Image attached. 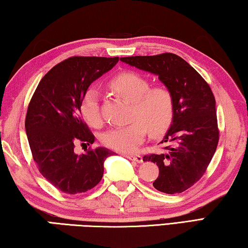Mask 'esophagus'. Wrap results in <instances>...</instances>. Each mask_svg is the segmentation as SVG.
Segmentation results:
<instances>
[{"label":"esophagus","mask_w":248,"mask_h":248,"mask_svg":"<svg viewBox=\"0 0 248 248\" xmlns=\"http://www.w3.org/2000/svg\"><path fill=\"white\" fill-rule=\"evenodd\" d=\"M124 156L136 163H142V161H143V157H142L139 154H125Z\"/></svg>","instance_id":"34e87169"}]
</instances>
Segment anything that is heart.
I'll list each match as a JSON object with an SVG mask.
<instances>
[{"mask_svg":"<svg viewBox=\"0 0 248 248\" xmlns=\"http://www.w3.org/2000/svg\"><path fill=\"white\" fill-rule=\"evenodd\" d=\"M109 87L129 104H132L127 125L108 130L103 136V143L118 152H134L143 143L148 130L153 137L161 136L170 127L174 118L173 95L164 86L151 87L145 78L133 72L117 75ZM81 111L93 127L102 124L99 110V94L89 90L84 95Z\"/></svg>","mask_w":248,"mask_h":248,"instance_id":"obj_1","label":"heart"}]
</instances>
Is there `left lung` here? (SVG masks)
Masks as SVG:
<instances>
[{"mask_svg":"<svg viewBox=\"0 0 248 248\" xmlns=\"http://www.w3.org/2000/svg\"><path fill=\"white\" fill-rule=\"evenodd\" d=\"M120 60L158 77L174 98V118L163 138L165 152L143 156L158 166L153 186L165 194H179L198 182L219 142L216 99L202 77L174 53L136 56Z\"/></svg>","mask_w":248,"mask_h":248,"instance_id":"8db88e82","label":"left lung"}]
</instances>
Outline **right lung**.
Listing matches in <instances>:
<instances>
[{
	"label": "right lung",
	"mask_w": 248,
	"mask_h": 248,
	"mask_svg": "<svg viewBox=\"0 0 248 248\" xmlns=\"http://www.w3.org/2000/svg\"><path fill=\"white\" fill-rule=\"evenodd\" d=\"M119 58L73 57L54 65L41 78L27 109V139L41 175L65 194L85 192L97 185L104 162L114 153L106 148L74 152V144H93L95 137L81 118L90 85L117 64Z\"/></svg>",
	"instance_id": "obj_1"
}]
</instances>
